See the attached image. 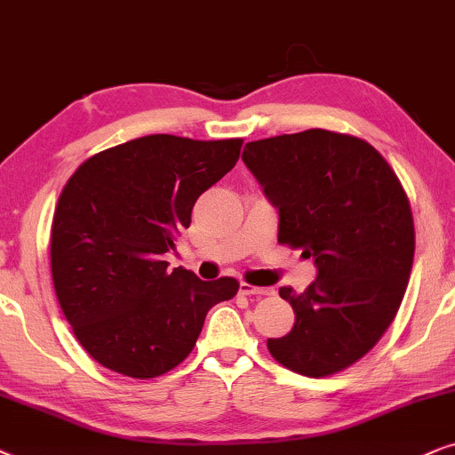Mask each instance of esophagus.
Listing matches in <instances>:
<instances>
[{"instance_id": "34e87169", "label": "esophagus", "mask_w": 455, "mask_h": 455, "mask_svg": "<svg viewBox=\"0 0 455 455\" xmlns=\"http://www.w3.org/2000/svg\"><path fill=\"white\" fill-rule=\"evenodd\" d=\"M239 293L241 295H272V289L253 287V284H250V283H241L239 284Z\"/></svg>"}]
</instances>
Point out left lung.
<instances>
[{"mask_svg":"<svg viewBox=\"0 0 455 455\" xmlns=\"http://www.w3.org/2000/svg\"><path fill=\"white\" fill-rule=\"evenodd\" d=\"M243 162L278 210V243L318 268L304 293L278 289L295 324L268 351L289 371L329 377L366 355L399 310L414 262L408 196L371 143L343 132L259 139Z\"/></svg>","mask_w":455,"mask_h":455,"instance_id":"left-lung-1","label":"left lung"}]
</instances>
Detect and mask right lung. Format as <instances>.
I'll list each match as a JSON object with an SVG mask.
<instances>
[{"label": "right lung", "instance_id": "add662e5", "mask_svg": "<svg viewBox=\"0 0 455 455\" xmlns=\"http://www.w3.org/2000/svg\"><path fill=\"white\" fill-rule=\"evenodd\" d=\"M243 139L148 135L84 160L52 222V276L66 320L91 358L131 379L179 366L212 306L237 295L231 276L168 270L205 189L237 164Z\"/></svg>", "mask_w": 455, "mask_h": 455}]
</instances>
